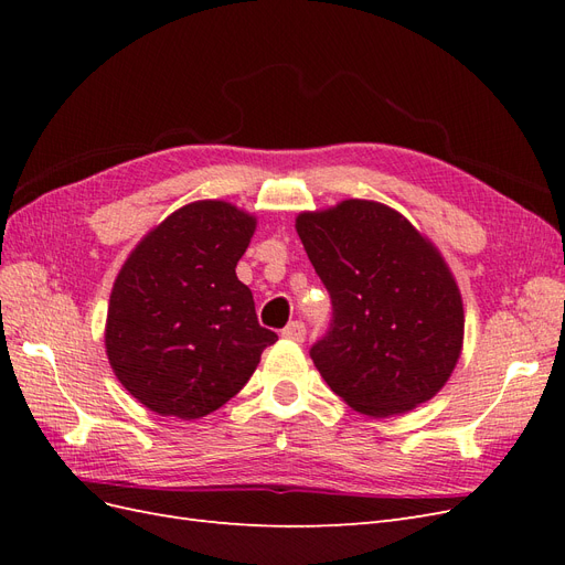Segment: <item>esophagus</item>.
I'll return each mask as SVG.
<instances>
[{"label":"esophagus","instance_id":"1","mask_svg":"<svg viewBox=\"0 0 565 565\" xmlns=\"http://www.w3.org/2000/svg\"><path fill=\"white\" fill-rule=\"evenodd\" d=\"M282 337H285V339H289V341H303V337H306L303 322H299V320H292V322H289L287 328L282 330Z\"/></svg>","mask_w":565,"mask_h":565}]
</instances>
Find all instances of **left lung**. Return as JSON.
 <instances>
[{"instance_id": "left-lung-1", "label": "left lung", "mask_w": 565, "mask_h": 565, "mask_svg": "<svg viewBox=\"0 0 565 565\" xmlns=\"http://www.w3.org/2000/svg\"><path fill=\"white\" fill-rule=\"evenodd\" d=\"M295 228L332 299V328L311 349L322 380L367 417L431 401L465 344V306L438 247L374 200L301 212Z\"/></svg>"}]
</instances>
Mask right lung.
I'll use <instances>...</instances> for the list:
<instances>
[{
  "label": "right lung",
  "instance_id": "right-lung-1",
  "mask_svg": "<svg viewBox=\"0 0 565 565\" xmlns=\"http://www.w3.org/2000/svg\"><path fill=\"white\" fill-rule=\"evenodd\" d=\"M254 231V214L198 200L152 228L119 268L106 353L119 384L152 413H214L278 341L256 320L249 287L235 276Z\"/></svg>",
  "mask_w": 565,
  "mask_h": 565
}]
</instances>
